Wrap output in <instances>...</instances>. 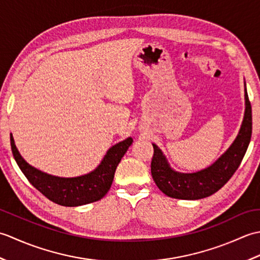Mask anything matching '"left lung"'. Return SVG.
Here are the masks:
<instances>
[{
  "label": "left lung",
  "instance_id": "8db88e82",
  "mask_svg": "<svg viewBox=\"0 0 260 260\" xmlns=\"http://www.w3.org/2000/svg\"><path fill=\"white\" fill-rule=\"evenodd\" d=\"M245 116L233 144L209 168L196 173L176 172L168 163L167 157L157 145L153 144L154 154L151 163L153 180L164 194L182 200H198L213 194L227 183L239 168L252 132L251 105L245 84Z\"/></svg>",
  "mask_w": 260,
  "mask_h": 260
}]
</instances>
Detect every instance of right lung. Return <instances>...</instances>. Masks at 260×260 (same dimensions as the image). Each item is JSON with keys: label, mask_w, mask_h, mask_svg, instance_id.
Segmentation results:
<instances>
[{"label": "right lung", "mask_w": 260, "mask_h": 260, "mask_svg": "<svg viewBox=\"0 0 260 260\" xmlns=\"http://www.w3.org/2000/svg\"><path fill=\"white\" fill-rule=\"evenodd\" d=\"M11 148L15 162L30 183L49 200L63 207H78L101 200L110 189L116 168L133 143L128 137L110 147L102 163L90 173L77 178H59L31 167L21 156L10 134Z\"/></svg>", "instance_id": "add662e5"}]
</instances>
